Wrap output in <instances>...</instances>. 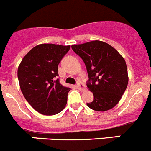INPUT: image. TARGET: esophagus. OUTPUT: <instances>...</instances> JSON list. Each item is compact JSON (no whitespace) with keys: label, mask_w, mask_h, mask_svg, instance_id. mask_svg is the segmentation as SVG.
<instances>
[{"label":"esophagus","mask_w":151,"mask_h":151,"mask_svg":"<svg viewBox=\"0 0 151 151\" xmlns=\"http://www.w3.org/2000/svg\"><path fill=\"white\" fill-rule=\"evenodd\" d=\"M77 88H78V89L81 91H85V89H86V88H85L84 84H83V83H81V82H78V83H77Z\"/></svg>","instance_id":"34e87169"}]
</instances>
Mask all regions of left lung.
Listing matches in <instances>:
<instances>
[{"instance_id": "obj_1", "label": "left lung", "mask_w": 151, "mask_h": 151, "mask_svg": "<svg viewBox=\"0 0 151 151\" xmlns=\"http://www.w3.org/2000/svg\"><path fill=\"white\" fill-rule=\"evenodd\" d=\"M71 48L84 61L88 74V89L93 94V101L88 107L104 112L116 106L122 98L129 83L124 58L114 47L95 40Z\"/></svg>"}]
</instances>
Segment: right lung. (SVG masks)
I'll return each mask as SVG.
<instances>
[{"label":"right lung","mask_w":151,"mask_h":151,"mask_svg":"<svg viewBox=\"0 0 151 151\" xmlns=\"http://www.w3.org/2000/svg\"><path fill=\"white\" fill-rule=\"evenodd\" d=\"M70 45L41 44L22 58L17 70L19 87L30 106L39 113L54 115L66 106L69 88L59 83L58 68Z\"/></svg>","instance_id":"obj_1"}]
</instances>
